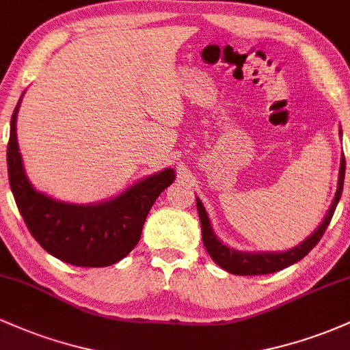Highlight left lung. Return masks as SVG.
Wrapping results in <instances>:
<instances>
[{"mask_svg":"<svg viewBox=\"0 0 350 350\" xmlns=\"http://www.w3.org/2000/svg\"><path fill=\"white\" fill-rule=\"evenodd\" d=\"M339 136H342V128H339ZM344 174H345V159L344 154L340 158V166H339V178H337V189L334 199H332L331 207H329L326 217L323 219V222L319 224V227L308 237L306 240H303L299 245L290 248V250L284 252H242L235 250V248L228 247L215 235L214 228H212L211 220L204 207L202 200L196 198V204H198V212L200 219V227H202V242L204 247L211 258L219 265L220 268L232 273V275H268V273H275L283 270V268L290 267V265L299 262L304 256L308 255L312 248L316 247V243L319 242L321 237L331 222L332 215L339 202L340 194H342L344 187Z\"/></svg>","mask_w":350,"mask_h":350,"instance_id":"obj_1","label":"left lung"}]
</instances>
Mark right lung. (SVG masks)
<instances>
[{"mask_svg": "<svg viewBox=\"0 0 350 350\" xmlns=\"http://www.w3.org/2000/svg\"><path fill=\"white\" fill-rule=\"evenodd\" d=\"M21 98L11 116L8 176L16 206L31 235L52 256L75 267H110L123 260L139 242L154 200L174 183V170L166 167L146 176L102 202L70 204L51 198L34 189L24 170L16 135Z\"/></svg>", "mask_w": 350, "mask_h": 350, "instance_id": "1", "label": "right lung"}]
</instances>
